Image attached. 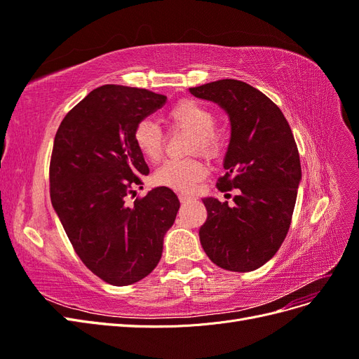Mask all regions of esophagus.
<instances>
[{
  "label": "esophagus",
  "instance_id": "1",
  "mask_svg": "<svg viewBox=\"0 0 359 359\" xmlns=\"http://www.w3.org/2000/svg\"><path fill=\"white\" fill-rule=\"evenodd\" d=\"M193 198L191 196H189V194H184V193H180V201H181V203H187V202H190Z\"/></svg>",
  "mask_w": 359,
  "mask_h": 359
}]
</instances>
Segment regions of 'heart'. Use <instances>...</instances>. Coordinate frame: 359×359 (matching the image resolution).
<instances>
[{
    "instance_id": "1",
    "label": "heart",
    "mask_w": 359,
    "mask_h": 359,
    "mask_svg": "<svg viewBox=\"0 0 359 359\" xmlns=\"http://www.w3.org/2000/svg\"><path fill=\"white\" fill-rule=\"evenodd\" d=\"M166 119L172 128L191 133L189 153H201L208 158L220 154L222 136L215 128L217 115L206 104L198 100L182 99L168 111ZM133 142L140 156L156 163L165 151V132L153 119L144 118L133 128ZM206 173L208 169L198 157L168 160L156 170L154 181L158 186L189 193L206 177Z\"/></svg>"
}]
</instances>
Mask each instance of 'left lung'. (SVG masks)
<instances>
[{"label": "left lung", "instance_id": "obj_1", "mask_svg": "<svg viewBox=\"0 0 359 359\" xmlns=\"http://www.w3.org/2000/svg\"><path fill=\"white\" fill-rule=\"evenodd\" d=\"M229 114L232 135L224 158L222 193L240 189L233 206L203 199L201 244L212 262L248 273L265 265L283 244L295 208L301 163L295 137L280 107L255 86L222 79L190 88Z\"/></svg>", "mask_w": 359, "mask_h": 359}]
</instances>
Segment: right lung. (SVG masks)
Wrapping results in <instances>:
<instances>
[{
  "label": "right lung",
  "mask_w": 359,
  "mask_h": 359,
  "mask_svg": "<svg viewBox=\"0 0 359 359\" xmlns=\"http://www.w3.org/2000/svg\"><path fill=\"white\" fill-rule=\"evenodd\" d=\"M165 103L166 95L145 88L103 85L69 111L53 140V208L83 265L114 286L133 285L157 266L180 208L168 187L126 203L149 172L133 128Z\"/></svg>",
  "instance_id": "right-lung-1"
}]
</instances>
